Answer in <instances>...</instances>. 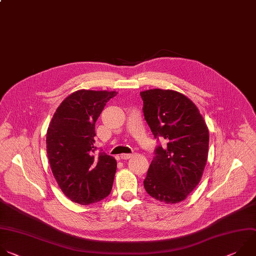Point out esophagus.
<instances>
[{"label": "esophagus", "instance_id": "1", "mask_svg": "<svg viewBox=\"0 0 256 256\" xmlns=\"http://www.w3.org/2000/svg\"><path fill=\"white\" fill-rule=\"evenodd\" d=\"M131 158H133V154H121V156H120V158L123 160H130Z\"/></svg>", "mask_w": 256, "mask_h": 256}]
</instances>
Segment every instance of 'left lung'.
I'll list each match as a JSON object with an SVG mask.
<instances>
[{"mask_svg": "<svg viewBox=\"0 0 256 256\" xmlns=\"http://www.w3.org/2000/svg\"><path fill=\"white\" fill-rule=\"evenodd\" d=\"M144 118L158 145L143 182L149 196L176 204L198 184L208 160L209 130L196 106L184 94L152 88L140 92Z\"/></svg>", "mask_w": 256, "mask_h": 256, "instance_id": "obj_1", "label": "left lung"}]
</instances>
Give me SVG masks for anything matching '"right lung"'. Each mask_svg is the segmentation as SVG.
Instances as JSON below:
<instances>
[{"instance_id":"add662e5","label":"right lung","mask_w":256,"mask_h":256,"mask_svg":"<svg viewBox=\"0 0 256 256\" xmlns=\"http://www.w3.org/2000/svg\"><path fill=\"white\" fill-rule=\"evenodd\" d=\"M115 90H80L66 96L47 129L46 151L62 192L80 205L100 202L111 192L117 162L94 154V124Z\"/></svg>"}]
</instances>
